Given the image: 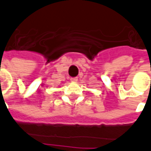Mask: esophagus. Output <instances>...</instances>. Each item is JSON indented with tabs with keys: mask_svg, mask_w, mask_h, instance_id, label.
I'll use <instances>...</instances> for the list:
<instances>
[{
	"mask_svg": "<svg viewBox=\"0 0 151 151\" xmlns=\"http://www.w3.org/2000/svg\"><path fill=\"white\" fill-rule=\"evenodd\" d=\"M70 81H72V82H76V81H78V78H70Z\"/></svg>",
	"mask_w": 151,
	"mask_h": 151,
	"instance_id": "34e87169",
	"label": "esophagus"
}]
</instances>
